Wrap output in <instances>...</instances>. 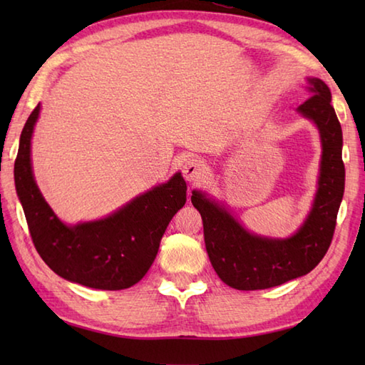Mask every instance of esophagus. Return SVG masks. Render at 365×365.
<instances>
[{"label":"esophagus","mask_w":365,"mask_h":365,"mask_svg":"<svg viewBox=\"0 0 365 365\" xmlns=\"http://www.w3.org/2000/svg\"><path fill=\"white\" fill-rule=\"evenodd\" d=\"M208 174V168L205 165V161L199 160V158H190L183 166V177L185 180L197 183L200 180H204Z\"/></svg>","instance_id":"34e87169"}]
</instances>
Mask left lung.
Here are the masks:
<instances>
[{"mask_svg":"<svg viewBox=\"0 0 365 365\" xmlns=\"http://www.w3.org/2000/svg\"><path fill=\"white\" fill-rule=\"evenodd\" d=\"M309 97L298 113L315 123L322 141L319 188L307 218L289 238H268L246 230L224 204L202 191L191 202L204 222L208 259L224 284L237 290L269 289L304 276L319 265L334 235L345 190L342 127L320 78H307Z\"/></svg>","mask_w":365,"mask_h":365,"instance_id":"obj_1","label":"left lung"}]
</instances>
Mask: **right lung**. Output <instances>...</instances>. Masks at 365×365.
Instances as JSON below:
<instances>
[{
    "mask_svg": "<svg viewBox=\"0 0 365 365\" xmlns=\"http://www.w3.org/2000/svg\"><path fill=\"white\" fill-rule=\"evenodd\" d=\"M41 103L23 127L14 177L31 238L42 260L67 281L98 290H122L145 276L161 237L187 202V183L175 173L106 218L67 226L46 204L31 166V138Z\"/></svg>",
    "mask_w": 365,
    "mask_h": 365,
    "instance_id": "right-lung-1",
    "label": "right lung"
}]
</instances>
